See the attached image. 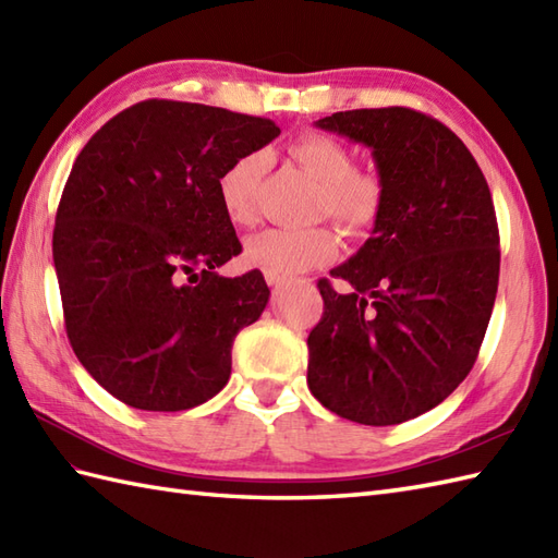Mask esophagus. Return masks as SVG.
<instances>
[{"instance_id":"obj_1","label":"esophagus","mask_w":558,"mask_h":558,"mask_svg":"<svg viewBox=\"0 0 558 558\" xmlns=\"http://www.w3.org/2000/svg\"><path fill=\"white\" fill-rule=\"evenodd\" d=\"M266 282H268V286L272 288V290H282V288H286L288 286V280L286 278H276V276H268V272H266Z\"/></svg>"}]
</instances>
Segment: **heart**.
I'll return each mask as SVG.
<instances>
[{"label": "heart", "mask_w": 558, "mask_h": 558, "mask_svg": "<svg viewBox=\"0 0 558 558\" xmlns=\"http://www.w3.org/2000/svg\"><path fill=\"white\" fill-rule=\"evenodd\" d=\"M290 153L318 182L316 216L333 218L348 232H362L374 225L384 206V184L374 172L354 168L345 144L326 134H304L292 141ZM264 168V153L252 150L230 162L220 174L218 198L232 222L246 225L254 218V196ZM336 248L333 230L316 222L310 228H268L252 234L244 244V256L268 276L288 280L326 264L336 256Z\"/></svg>", "instance_id": "1"}]
</instances>
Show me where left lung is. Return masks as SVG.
Wrapping results in <instances>:
<instances>
[{"label":"left lung","instance_id":"left-lung-1","mask_svg":"<svg viewBox=\"0 0 558 558\" xmlns=\"http://www.w3.org/2000/svg\"><path fill=\"white\" fill-rule=\"evenodd\" d=\"M372 148L384 206L348 264L318 280L324 316L306 345L314 398L350 422L420 417L462 384L487 333L499 288V225L468 146L410 108L348 110L318 120Z\"/></svg>","mask_w":558,"mask_h":558}]
</instances>
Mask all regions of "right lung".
<instances>
[{
  "instance_id": "right-lung-1",
  "label": "right lung",
  "mask_w": 558,
  "mask_h": 558,
  "mask_svg": "<svg viewBox=\"0 0 558 558\" xmlns=\"http://www.w3.org/2000/svg\"><path fill=\"white\" fill-rule=\"evenodd\" d=\"M278 134L266 117L144 100L78 153L52 234L64 326L83 369L124 405L180 412L228 384L232 342L270 290L260 270L216 272L242 252L218 180Z\"/></svg>"
}]
</instances>
